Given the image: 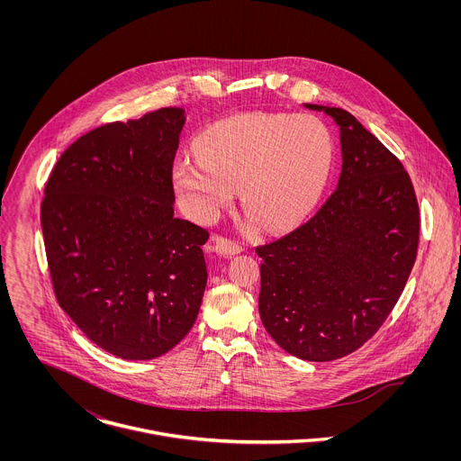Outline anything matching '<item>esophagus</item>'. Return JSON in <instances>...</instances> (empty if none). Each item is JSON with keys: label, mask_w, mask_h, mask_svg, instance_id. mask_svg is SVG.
<instances>
[{"label": "esophagus", "mask_w": 461, "mask_h": 461, "mask_svg": "<svg viewBox=\"0 0 461 461\" xmlns=\"http://www.w3.org/2000/svg\"><path fill=\"white\" fill-rule=\"evenodd\" d=\"M212 249H214L216 254L227 256V258H229V256H236V254H240V252L243 250V247H241L240 243L230 241V240H227V238H216Z\"/></svg>", "instance_id": "34e87169"}]
</instances>
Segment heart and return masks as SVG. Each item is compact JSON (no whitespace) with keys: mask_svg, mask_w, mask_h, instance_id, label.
Masks as SVG:
<instances>
[{"mask_svg":"<svg viewBox=\"0 0 461 461\" xmlns=\"http://www.w3.org/2000/svg\"><path fill=\"white\" fill-rule=\"evenodd\" d=\"M198 152H183L172 183L186 212L214 221L236 190L250 223L284 230L302 220L321 195L331 167V138L312 115L247 113L223 119L198 134Z\"/></svg>","mask_w":461,"mask_h":461,"instance_id":"b5f03b06","label":"heart"}]
</instances>
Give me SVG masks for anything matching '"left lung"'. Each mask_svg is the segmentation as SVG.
Returning <instances> with one entry per match:
<instances>
[{
  "label": "left lung",
  "mask_w": 461,
  "mask_h": 461,
  "mask_svg": "<svg viewBox=\"0 0 461 461\" xmlns=\"http://www.w3.org/2000/svg\"><path fill=\"white\" fill-rule=\"evenodd\" d=\"M303 106L339 128L340 176L307 223L256 249L259 314L282 349L329 362L358 349L394 309L417 256L419 207L401 161L349 112Z\"/></svg>",
  "instance_id": "obj_1"
}]
</instances>
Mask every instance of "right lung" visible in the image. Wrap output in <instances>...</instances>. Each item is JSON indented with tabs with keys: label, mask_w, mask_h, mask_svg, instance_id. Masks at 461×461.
I'll use <instances>...</instances> for the list:
<instances>
[{
	"label": "right lung",
	"mask_w": 461,
	"mask_h": 461,
	"mask_svg": "<svg viewBox=\"0 0 461 461\" xmlns=\"http://www.w3.org/2000/svg\"><path fill=\"white\" fill-rule=\"evenodd\" d=\"M186 121L159 108L83 134L44 190L41 225L57 300L124 360L165 355L194 327L207 230L174 216L172 165Z\"/></svg>",
	"instance_id": "add662e5"
}]
</instances>
